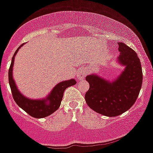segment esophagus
<instances>
[{
	"mask_svg": "<svg viewBox=\"0 0 153 153\" xmlns=\"http://www.w3.org/2000/svg\"><path fill=\"white\" fill-rule=\"evenodd\" d=\"M88 73V70H86L85 68H81L80 70H78V71L77 72V78L78 80H83L84 79L85 75Z\"/></svg>",
	"mask_w": 153,
	"mask_h": 153,
	"instance_id": "obj_1",
	"label": "esophagus"
}]
</instances>
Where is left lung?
<instances>
[{
	"instance_id": "left-lung-1",
	"label": "left lung",
	"mask_w": 153,
	"mask_h": 153,
	"mask_svg": "<svg viewBox=\"0 0 153 153\" xmlns=\"http://www.w3.org/2000/svg\"><path fill=\"white\" fill-rule=\"evenodd\" d=\"M117 62L123 66L122 73L113 80L92 73L85 78L89 89L85 95L88 106L94 111L115 117L128 110L137 100L142 83V70L137 53L123 43H118Z\"/></svg>"
}]
</instances>
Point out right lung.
I'll return each instance as SVG.
<instances>
[{
  "instance_id": "obj_1",
  "label": "right lung",
  "mask_w": 153,
  "mask_h": 153,
  "mask_svg": "<svg viewBox=\"0 0 153 153\" xmlns=\"http://www.w3.org/2000/svg\"><path fill=\"white\" fill-rule=\"evenodd\" d=\"M24 44L25 43H22L16 49L11 59V63L8 71V82H9L10 88L12 92L13 98L18 106L21 107L27 113L29 114L30 116L36 118H43L51 115L58 110L61 105L65 90L71 85L76 84V80L73 78V79L60 82L53 87L51 92L45 98L33 100L25 97L18 89L13 78V67H14L15 56L19 48L24 46Z\"/></svg>"
}]
</instances>
